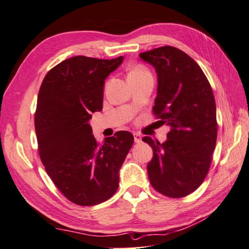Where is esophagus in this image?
<instances>
[{"label": "esophagus", "instance_id": "1", "mask_svg": "<svg viewBox=\"0 0 249 249\" xmlns=\"http://www.w3.org/2000/svg\"><path fill=\"white\" fill-rule=\"evenodd\" d=\"M134 140H135L136 143H140L142 142V135L139 133H134Z\"/></svg>", "mask_w": 249, "mask_h": 249}]
</instances>
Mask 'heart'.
I'll list each match as a JSON object with an SVG mask.
<instances>
[{
    "label": "heart",
    "mask_w": 249,
    "mask_h": 249,
    "mask_svg": "<svg viewBox=\"0 0 249 249\" xmlns=\"http://www.w3.org/2000/svg\"><path fill=\"white\" fill-rule=\"evenodd\" d=\"M144 71H146V70H144L143 68H141V66H139V68H135V69H134L131 73H135V72H144Z\"/></svg>",
    "instance_id": "1"
}]
</instances>
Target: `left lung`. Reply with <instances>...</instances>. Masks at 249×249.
<instances>
[{
    "label": "left lung",
    "instance_id": "8db88e82",
    "mask_svg": "<svg viewBox=\"0 0 249 249\" xmlns=\"http://www.w3.org/2000/svg\"><path fill=\"white\" fill-rule=\"evenodd\" d=\"M140 57L156 71L153 112L171 128L161 144L143 137L153 148L149 181L160 194L179 198L200 186L211 166L217 139L214 94L199 65L176 47H157Z\"/></svg>",
    "mask_w": 249,
    "mask_h": 249
}]
</instances>
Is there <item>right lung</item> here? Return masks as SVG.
Here are the masks:
<instances>
[{"label": "right lung", "instance_id": "obj_1", "mask_svg": "<svg viewBox=\"0 0 249 249\" xmlns=\"http://www.w3.org/2000/svg\"><path fill=\"white\" fill-rule=\"evenodd\" d=\"M124 57L74 56L45 75L39 88L35 131L47 175L71 202L93 206L115 194L120 169L134 136L120 131L100 145L92 134V113L103 106L104 84Z\"/></svg>", "mask_w": 249, "mask_h": 249}]
</instances>
